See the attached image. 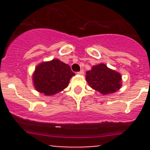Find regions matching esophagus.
Masks as SVG:
<instances>
[{
  "label": "esophagus",
  "instance_id": "1",
  "mask_svg": "<svg viewBox=\"0 0 150 150\" xmlns=\"http://www.w3.org/2000/svg\"><path fill=\"white\" fill-rule=\"evenodd\" d=\"M77 74H79V75H84V70H80V72H77Z\"/></svg>",
  "mask_w": 150,
  "mask_h": 150
}]
</instances>
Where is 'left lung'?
<instances>
[{
	"mask_svg": "<svg viewBox=\"0 0 150 150\" xmlns=\"http://www.w3.org/2000/svg\"><path fill=\"white\" fill-rule=\"evenodd\" d=\"M86 80L91 88L103 95L113 94L122 86V76L120 73L108 68L104 63L92 67L86 74Z\"/></svg>",
	"mask_w": 150,
	"mask_h": 150,
	"instance_id": "1",
	"label": "left lung"
}]
</instances>
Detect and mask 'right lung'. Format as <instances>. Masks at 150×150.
Listing matches in <instances>:
<instances>
[{"mask_svg":"<svg viewBox=\"0 0 150 150\" xmlns=\"http://www.w3.org/2000/svg\"><path fill=\"white\" fill-rule=\"evenodd\" d=\"M74 75L69 65L55 58L38 64L32 75V80L37 92L45 96H52L64 90Z\"/></svg>","mask_w":150,"mask_h":150,"instance_id":"1","label":"right lung"}]
</instances>
